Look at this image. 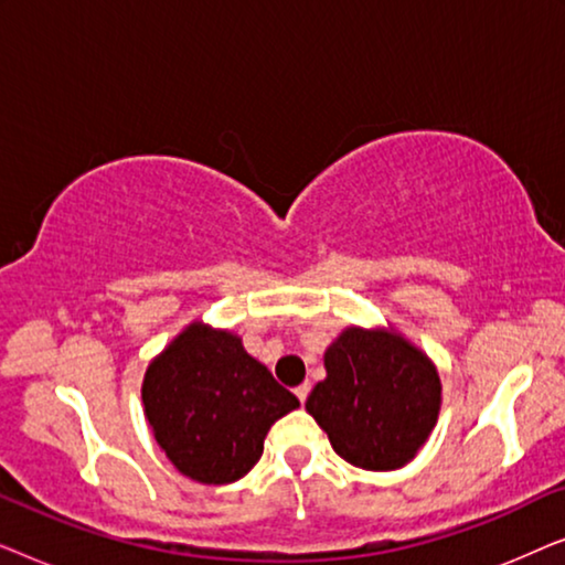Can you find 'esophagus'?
<instances>
[{
	"mask_svg": "<svg viewBox=\"0 0 565 565\" xmlns=\"http://www.w3.org/2000/svg\"><path fill=\"white\" fill-rule=\"evenodd\" d=\"M308 393H311V383H300V385H298V388H296V396H298V401H300V404H306Z\"/></svg>",
	"mask_w": 565,
	"mask_h": 565,
	"instance_id": "1",
	"label": "esophagus"
}]
</instances>
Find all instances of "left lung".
<instances>
[{
  "instance_id": "obj_1",
  "label": "left lung",
  "mask_w": 565,
  "mask_h": 565,
  "mask_svg": "<svg viewBox=\"0 0 565 565\" xmlns=\"http://www.w3.org/2000/svg\"><path fill=\"white\" fill-rule=\"evenodd\" d=\"M327 377L306 412L339 458L365 470H396L416 458L443 406L437 365L396 329L347 327L323 352Z\"/></svg>"
}]
</instances>
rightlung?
I'll use <instances>...</instances> for the list:
<instances>
[{
  "label": "right lung",
  "mask_w": 565,
  "mask_h": 565,
  "mask_svg": "<svg viewBox=\"0 0 565 565\" xmlns=\"http://www.w3.org/2000/svg\"><path fill=\"white\" fill-rule=\"evenodd\" d=\"M143 416L161 452L205 486L234 483L257 466L265 437L300 406L242 337L192 321L149 362Z\"/></svg>",
  "instance_id": "obj_1"
}]
</instances>
